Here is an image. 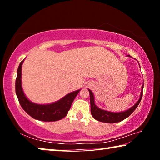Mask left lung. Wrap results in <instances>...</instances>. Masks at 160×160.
<instances>
[{
  "instance_id": "1",
  "label": "left lung",
  "mask_w": 160,
  "mask_h": 160,
  "mask_svg": "<svg viewBox=\"0 0 160 160\" xmlns=\"http://www.w3.org/2000/svg\"><path fill=\"white\" fill-rule=\"evenodd\" d=\"M143 84L141 87V92L140 95L139 100H138L134 106L131 107L128 110L121 111V112H111V111H106L101 109L96 106L95 103V97L90 89H88L89 92V97H90V106H91V113L93 118L99 122H106V123H117L122 121L128 118L133 111H134L141 102L142 96H143Z\"/></svg>"
}]
</instances>
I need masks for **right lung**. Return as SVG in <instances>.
Returning <instances> with one entry per match:
<instances>
[{"instance_id": "obj_1", "label": "right lung", "mask_w": 160, "mask_h": 160, "mask_svg": "<svg viewBox=\"0 0 160 160\" xmlns=\"http://www.w3.org/2000/svg\"><path fill=\"white\" fill-rule=\"evenodd\" d=\"M24 60L19 64L17 72L16 95L19 104L28 114L35 119L43 122H55L62 119L67 115L71 104L80 89L67 94L60 100L49 104H38L32 102L26 97L22 87V66Z\"/></svg>"}]
</instances>
